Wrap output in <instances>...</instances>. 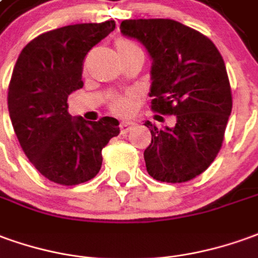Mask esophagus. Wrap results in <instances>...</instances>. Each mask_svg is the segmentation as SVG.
Returning <instances> with one entry per match:
<instances>
[{"mask_svg":"<svg viewBox=\"0 0 258 258\" xmlns=\"http://www.w3.org/2000/svg\"><path fill=\"white\" fill-rule=\"evenodd\" d=\"M120 132L127 133L129 131H132V127H135V122H129V120H125V122H120Z\"/></svg>","mask_w":258,"mask_h":258,"instance_id":"34e87169","label":"esophagus"}]
</instances>
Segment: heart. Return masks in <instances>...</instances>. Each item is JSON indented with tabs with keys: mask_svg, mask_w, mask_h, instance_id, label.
Segmentation results:
<instances>
[{
	"mask_svg": "<svg viewBox=\"0 0 258 258\" xmlns=\"http://www.w3.org/2000/svg\"><path fill=\"white\" fill-rule=\"evenodd\" d=\"M116 51L127 50V49H132V47H138L136 44L125 40V39H119L116 40ZM138 105V95L135 92H126L123 95H118V97H113L109 102V108L113 113L120 115V116H126V115H131L133 109Z\"/></svg>",
	"mask_w": 258,
	"mask_h": 258,
	"instance_id": "obj_1",
	"label": "heart"
}]
</instances>
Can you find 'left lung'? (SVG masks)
I'll return each instance as SVG.
<instances>
[{
    "mask_svg": "<svg viewBox=\"0 0 258 258\" xmlns=\"http://www.w3.org/2000/svg\"><path fill=\"white\" fill-rule=\"evenodd\" d=\"M120 32L140 40L153 58L152 111L175 118L173 127L145 123L152 133L147 173L163 182L192 180L218 156L232 112L221 53L209 37L173 19H126Z\"/></svg>",
    "mask_w": 258,
    "mask_h": 258,
    "instance_id": "left-lung-1",
    "label": "left lung"
}]
</instances>
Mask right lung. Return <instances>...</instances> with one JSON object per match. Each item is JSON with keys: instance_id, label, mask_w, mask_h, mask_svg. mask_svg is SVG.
<instances>
[{"instance_id": "right-lung-1", "label": "right lung", "mask_w": 258, "mask_h": 258, "mask_svg": "<svg viewBox=\"0 0 258 258\" xmlns=\"http://www.w3.org/2000/svg\"><path fill=\"white\" fill-rule=\"evenodd\" d=\"M113 29L115 21H105L44 32L15 63L8 87L11 122L26 157L51 182L69 186L94 178L102 166V149L119 135L115 118L73 119L67 104L84 85L85 56Z\"/></svg>"}]
</instances>
